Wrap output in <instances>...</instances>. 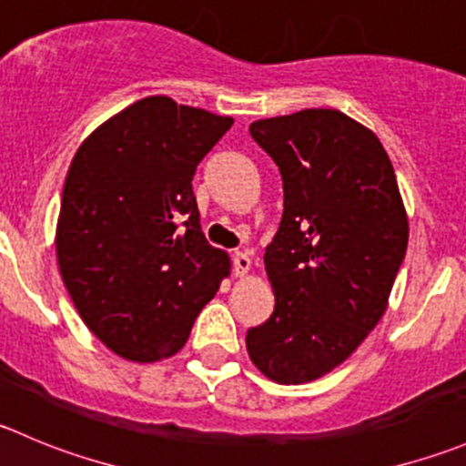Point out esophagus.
<instances>
[{
  "mask_svg": "<svg viewBox=\"0 0 466 466\" xmlns=\"http://www.w3.org/2000/svg\"><path fill=\"white\" fill-rule=\"evenodd\" d=\"M250 266H252V259H250V255H248V252H243V250L234 252V255H232V270H234V275H237V278H243V275L250 270Z\"/></svg>",
  "mask_w": 466,
  "mask_h": 466,
  "instance_id": "esophagus-1",
  "label": "esophagus"
}]
</instances>
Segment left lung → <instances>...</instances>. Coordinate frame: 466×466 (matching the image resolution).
<instances>
[{"label": "left lung", "mask_w": 466, "mask_h": 466, "mask_svg": "<svg viewBox=\"0 0 466 466\" xmlns=\"http://www.w3.org/2000/svg\"><path fill=\"white\" fill-rule=\"evenodd\" d=\"M278 164L284 211L264 264L275 307L246 348L268 380L302 385L358 350L390 305L408 211L376 134L337 108L255 120Z\"/></svg>", "instance_id": "1"}]
</instances>
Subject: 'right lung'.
<instances>
[{
	"label": "right lung",
	"mask_w": 466,
	"mask_h": 466,
	"mask_svg": "<svg viewBox=\"0 0 466 466\" xmlns=\"http://www.w3.org/2000/svg\"><path fill=\"white\" fill-rule=\"evenodd\" d=\"M234 118L150 95L79 146L56 223V259L90 332L129 362L182 350L229 275L200 229L193 175Z\"/></svg>",
	"instance_id": "right-lung-1"
}]
</instances>
